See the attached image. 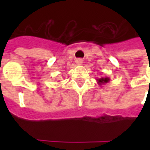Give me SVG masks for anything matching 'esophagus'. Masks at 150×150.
<instances>
[{
    "instance_id": "esophagus-1",
    "label": "esophagus",
    "mask_w": 150,
    "mask_h": 150,
    "mask_svg": "<svg viewBox=\"0 0 150 150\" xmlns=\"http://www.w3.org/2000/svg\"><path fill=\"white\" fill-rule=\"evenodd\" d=\"M83 62V59H81V58H78V59L76 60V63H77L78 65H82Z\"/></svg>"
}]
</instances>
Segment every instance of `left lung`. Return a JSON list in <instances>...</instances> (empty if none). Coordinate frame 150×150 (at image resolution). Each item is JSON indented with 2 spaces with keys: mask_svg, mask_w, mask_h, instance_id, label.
<instances>
[{
  "mask_svg": "<svg viewBox=\"0 0 150 150\" xmlns=\"http://www.w3.org/2000/svg\"><path fill=\"white\" fill-rule=\"evenodd\" d=\"M97 81H98V85H103V84L107 83H108L109 81H110V78H98L97 79Z\"/></svg>",
  "mask_w": 150,
  "mask_h": 150,
  "instance_id": "1",
  "label": "left lung"
}]
</instances>
